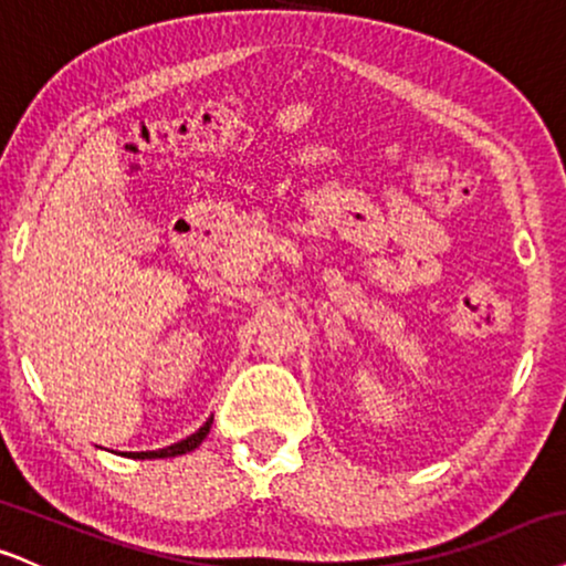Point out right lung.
Here are the masks:
<instances>
[{
  "label": "right lung",
  "mask_w": 566,
  "mask_h": 566,
  "mask_svg": "<svg viewBox=\"0 0 566 566\" xmlns=\"http://www.w3.org/2000/svg\"><path fill=\"white\" fill-rule=\"evenodd\" d=\"M210 424H213V417H210V419L206 421V424L200 427V430L189 434V438H184V440H179V442H174V446L158 448V451H139V453H124V455H128V459H142V461H145V459H174V455H184V453L195 451V448L200 446V442L208 438Z\"/></svg>",
  "instance_id": "obj_1"
}]
</instances>
